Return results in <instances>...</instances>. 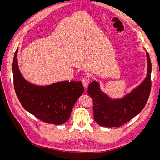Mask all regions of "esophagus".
<instances>
[{"label":"esophagus","instance_id":"34e87169","mask_svg":"<svg viewBox=\"0 0 160 160\" xmlns=\"http://www.w3.org/2000/svg\"><path fill=\"white\" fill-rule=\"evenodd\" d=\"M89 79L88 76H85L83 78V79H82V83H83V85L85 89L88 88V84H89Z\"/></svg>","mask_w":160,"mask_h":160}]
</instances>
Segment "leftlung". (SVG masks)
Masks as SVG:
<instances>
[{"mask_svg":"<svg viewBox=\"0 0 160 160\" xmlns=\"http://www.w3.org/2000/svg\"><path fill=\"white\" fill-rule=\"evenodd\" d=\"M148 70L146 79L123 98L111 99L99 89V83L91 82L88 93L93 102V117L101 126L118 128L128 122L144 108L151 91L152 63L146 52Z\"/></svg>","mask_w":160,"mask_h":160,"instance_id":"8db88e82","label":"left lung"}]
</instances>
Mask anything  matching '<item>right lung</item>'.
Returning a JSON list of instances; mask_svg holds the SVG:
<instances>
[{
  "mask_svg": "<svg viewBox=\"0 0 160 160\" xmlns=\"http://www.w3.org/2000/svg\"><path fill=\"white\" fill-rule=\"evenodd\" d=\"M18 49L12 62L14 88L25 110L48 123L61 125L69 120L79 97L84 92L81 81L57 82L45 87L31 84L23 78L17 62Z\"/></svg>",
  "mask_w": 160,
  "mask_h": 160,
  "instance_id": "right-lung-1",
  "label": "right lung"
}]
</instances>
